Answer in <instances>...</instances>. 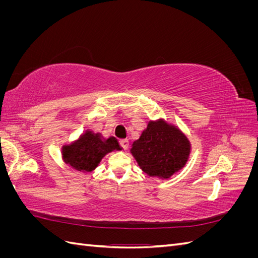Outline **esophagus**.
<instances>
[{
	"mask_svg": "<svg viewBox=\"0 0 258 258\" xmlns=\"http://www.w3.org/2000/svg\"><path fill=\"white\" fill-rule=\"evenodd\" d=\"M119 145L121 146L122 150L126 151L127 148L129 147V141H128L127 139H122V140H120V141H119Z\"/></svg>",
	"mask_w": 258,
	"mask_h": 258,
	"instance_id": "34e87169",
	"label": "esophagus"
}]
</instances>
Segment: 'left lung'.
<instances>
[{
    "instance_id": "left-lung-1",
    "label": "left lung",
    "mask_w": 258,
    "mask_h": 258,
    "mask_svg": "<svg viewBox=\"0 0 258 258\" xmlns=\"http://www.w3.org/2000/svg\"><path fill=\"white\" fill-rule=\"evenodd\" d=\"M189 150L188 140L181 131L159 120L150 121L131 153L145 173L168 178L184 167Z\"/></svg>"
}]
</instances>
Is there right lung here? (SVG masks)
Wrapping results in <instances>:
<instances>
[{
	"label": "right lung",
	"mask_w": 258,
	"mask_h": 258,
	"mask_svg": "<svg viewBox=\"0 0 258 258\" xmlns=\"http://www.w3.org/2000/svg\"><path fill=\"white\" fill-rule=\"evenodd\" d=\"M115 150H120L115 138L103 141L100 135H93L92 132L87 131L79 141L64 146L62 155L64 161L72 168L82 172H90L107 153Z\"/></svg>",
	"instance_id": "obj_1"
}]
</instances>
